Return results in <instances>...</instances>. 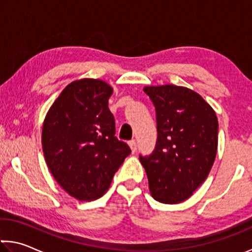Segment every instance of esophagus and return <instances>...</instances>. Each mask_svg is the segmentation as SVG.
Instances as JSON below:
<instances>
[{
    "label": "esophagus",
    "mask_w": 252,
    "mask_h": 252,
    "mask_svg": "<svg viewBox=\"0 0 252 252\" xmlns=\"http://www.w3.org/2000/svg\"><path fill=\"white\" fill-rule=\"evenodd\" d=\"M127 143H129V147L131 148V151L134 154L137 151V143H135V140H130Z\"/></svg>",
    "instance_id": "1"
}]
</instances>
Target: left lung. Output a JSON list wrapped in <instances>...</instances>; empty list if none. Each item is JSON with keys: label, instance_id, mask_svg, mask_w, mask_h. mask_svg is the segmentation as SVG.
<instances>
[{"label": "left lung", "instance_id": "8db88e82", "mask_svg": "<svg viewBox=\"0 0 252 252\" xmlns=\"http://www.w3.org/2000/svg\"><path fill=\"white\" fill-rule=\"evenodd\" d=\"M156 107L157 145L140 156L151 196L177 204L193 195L209 176L218 150L219 123L214 110L193 90L173 84L146 86Z\"/></svg>", "mask_w": 252, "mask_h": 252}]
</instances>
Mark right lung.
<instances>
[{
	"label": "right lung",
	"mask_w": 252,
	"mask_h": 252,
	"mask_svg": "<svg viewBox=\"0 0 252 252\" xmlns=\"http://www.w3.org/2000/svg\"><path fill=\"white\" fill-rule=\"evenodd\" d=\"M112 93V86L101 79H77L63 89L43 120L48 168L62 189L79 201L103 196L131 153L114 137Z\"/></svg>",
	"instance_id": "obj_1"
}]
</instances>
